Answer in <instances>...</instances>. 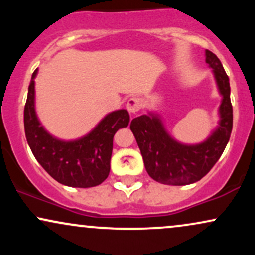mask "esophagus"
I'll list each match as a JSON object with an SVG mask.
<instances>
[{"label":"esophagus","mask_w":255,"mask_h":255,"mask_svg":"<svg viewBox=\"0 0 255 255\" xmlns=\"http://www.w3.org/2000/svg\"><path fill=\"white\" fill-rule=\"evenodd\" d=\"M142 107V101L137 97H133L130 98L129 101L127 102V110L129 111L130 114H135L141 109Z\"/></svg>","instance_id":"34e87169"}]
</instances>
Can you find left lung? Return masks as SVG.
I'll list each match as a JSON object with an SVG mask.
<instances>
[{"mask_svg":"<svg viewBox=\"0 0 255 255\" xmlns=\"http://www.w3.org/2000/svg\"><path fill=\"white\" fill-rule=\"evenodd\" d=\"M205 56L222 96L218 126L206 140L192 145L177 141L168 133L156 113L141 115L130 122V130L141 152L146 171L157 182L184 186L201 180L217 163L230 139L233 107L229 78L213 52L206 50Z\"/></svg>","mask_w":255,"mask_h":255,"instance_id":"1","label":"left lung"}]
</instances>
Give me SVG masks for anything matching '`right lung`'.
<instances>
[{
  "instance_id": "right-lung-1",
  "label": "right lung",
  "mask_w": 255,
  "mask_h": 255,
  "mask_svg": "<svg viewBox=\"0 0 255 255\" xmlns=\"http://www.w3.org/2000/svg\"><path fill=\"white\" fill-rule=\"evenodd\" d=\"M33 72L24 110L25 134L32 153L44 170L57 182L69 187L90 188L101 184L110 172L113 139L120 128L129 124V114L120 109L109 113L89 134L77 140L57 139L38 120L34 107Z\"/></svg>"
}]
</instances>
